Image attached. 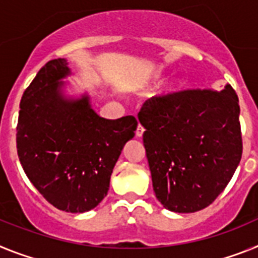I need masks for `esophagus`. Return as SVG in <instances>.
I'll return each instance as SVG.
<instances>
[{"label": "esophagus", "instance_id": "obj_1", "mask_svg": "<svg viewBox=\"0 0 258 258\" xmlns=\"http://www.w3.org/2000/svg\"><path fill=\"white\" fill-rule=\"evenodd\" d=\"M143 134H144V127H143L142 124H139V126H138V128H136V131H135V135H136V138H142V136H143Z\"/></svg>", "mask_w": 258, "mask_h": 258}]
</instances>
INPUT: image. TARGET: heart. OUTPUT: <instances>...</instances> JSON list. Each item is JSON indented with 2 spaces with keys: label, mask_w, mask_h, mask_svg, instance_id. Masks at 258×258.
<instances>
[{
  "label": "heart",
  "mask_w": 258,
  "mask_h": 258,
  "mask_svg": "<svg viewBox=\"0 0 258 258\" xmlns=\"http://www.w3.org/2000/svg\"><path fill=\"white\" fill-rule=\"evenodd\" d=\"M158 80H160V75H153L152 78H149V79L147 80V83H145V84H147V86H152V84H156Z\"/></svg>",
  "instance_id": "1"
}]
</instances>
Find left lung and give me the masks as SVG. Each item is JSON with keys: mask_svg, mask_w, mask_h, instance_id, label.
I'll return each mask as SVG.
<instances>
[{"mask_svg": "<svg viewBox=\"0 0 258 258\" xmlns=\"http://www.w3.org/2000/svg\"><path fill=\"white\" fill-rule=\"evenodd\" d=\"M240 106L223 91L185 89L143 105L139 120L156 197L166 209H205L231 180L243 153Z\"/></svg>", "mask_w": 258, "mask_h": 258, "instance_id": "left-lung-1", "label": "left lung"}]
</instances>
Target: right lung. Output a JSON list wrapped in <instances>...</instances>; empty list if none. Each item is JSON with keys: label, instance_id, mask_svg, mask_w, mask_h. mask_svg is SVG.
I'll use <instances>...</instances> for the list:
<instances>
[{"label": "right lung", "instance_id": "add662e5", "mask_svg": "<svg viewBox=\"0 0 258 258\" xmlns=\"http://www.w3.org/2000/svg\"><path fill=\"white\" fill-rule=\"evenodd\" d=\"M66 59L46 62L24 91L17 151L26 175L48 203L70 213L88 212L106 196L114 165L135 136V116H98L88 97L69 101L59 79Z\"/></svg>", "mask_w": 258, "mask_h": 258}]
</instances>
